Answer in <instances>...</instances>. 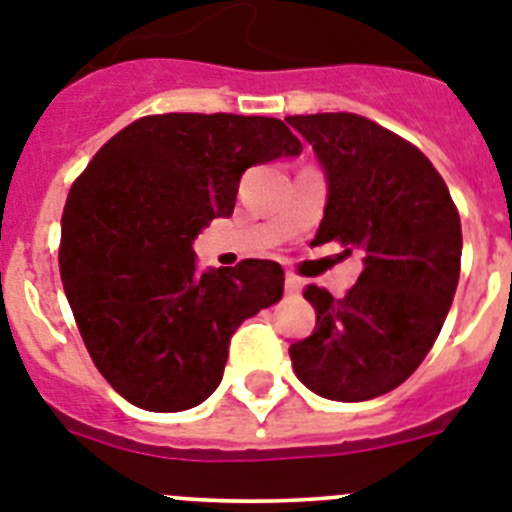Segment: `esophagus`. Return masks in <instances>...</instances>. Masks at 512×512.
<instances>
[{"mask_svg":"<svg viewBox=\"0 0 512 512\" xmlns=\"http://www.w3.org/2000/svg\"><path fill=\"white\" fill-rule=\"evenodd\" d=\"M301 286H304V281H301L299 275H293V273L286 275V291L288 293H299Z\"/></svg>","mask_w":512,"mask_h":512,"instance_id":"obj_1","label":"esophagus"}]
</instances>
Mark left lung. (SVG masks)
<instances>
[{"instance_id": "8db88e82", "label": "left lung", "mask_w": 512, "mask_h": 512, "mask_svg": "<svg viewBox=\"0 0 512 512\" xmlns=\"http://www.w3.org/2000/svg\"><path fill=\"white\" fill-rule=\"evenodd\" d=\"M317 151L330 198L314 247L363 252L342 299L306 286L317 327L288 353L301 384L337 402L397 389L433 348L461 270V219L425 154L355 113L288 115Z\"/></svg>"}]
</instances>
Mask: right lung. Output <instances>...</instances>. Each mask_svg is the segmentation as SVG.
I'll use <instances>...</instances> for the list:
<instances>
[{
    "label": "right lung",
    "mask_w": 512,
    "mask_h": 512,
    "mask_svg": "<svg viewBox=\"0 0 512 512\" xmlns=\"http://www.w3.org/2000/svg\"><path fill=\"white\" fill-rule=\"evenodd\" d=\"M301 154L278 118L146 115L118 131L74 180L59 270L97 371L149 412L201 404L224 376L247 317L283 296V268L242 260L198 273L193 239L231 216L242 172Z\"/></svg>",
    "instance_id": "1"
}]
</instances>
